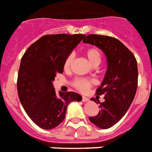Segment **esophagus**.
Returning a JSON list of instances; mask_svg holds the SVG:
<instances>
[{
	"instance_id": "obj_1",
	"label": "esophagus",
	"mask_w": 152,
	"mask_h": 152,
	"mask_svg": "<svg viewBox=\"0 0 152 152\" xmlns=\"http://www.w3.org/2000/svg\"><path fill=\"white\" fill-rule=\"evenodd\" d=\"M82 101H83V102H88V101H89V99H88V97L82 96Z\"/></svg>"
}]
</instances>
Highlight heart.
<instances>
[{"instance_id": "heart-1", "label": "heart", "mask_w": 152, "mask_h": 152, "mask_svg": "<svg viewBox=\"0 0 152 152\" xmlns=\"http://www.w3.org/2000/svg\"><path fill=\"white\" fill-rule=\"evenodd\" d=\"M85 55L87 57V59L89 61L93 66H98L102 60V55L97 48H89L85 51ZM73 60H74V56L69 55L67 58L64 62V70H69L70 69V66L72 65ZM94 84V81L92 79H88V78H83V77H77L73 81V86L75 87L77 90L82 92V93H86L89 89L91 86Z\"/></svg>"}]
</instances>
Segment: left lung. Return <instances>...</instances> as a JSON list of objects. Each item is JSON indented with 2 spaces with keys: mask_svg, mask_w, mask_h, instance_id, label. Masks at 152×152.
Listing matches in <instances>:
<instances>
[{
  "mask_svg": "<svg viewBox=\"0 0 152 152\" xmlns=\"http://www.w3.org/2000/svg\"><path fill=\"white\" fill-rule=\"evenodd\" d=\"M101 49L107 60V70L97 95H104L99 104V111L95 117H89L93 124L100 129H109L115 125L129 108L135 96L138 83L137 59L126 46L115 37L90 34L83 40Z\"/></svg>",
  "mask_w": 152,
  "mask_h": 152,
  "instance_id": "1",
  "label": "left lung"
}]
</instances>
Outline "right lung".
<instances>
[{"mask_svg":"<svg viewBox=\"0 0 152 152\" xmlns=\"http://www.w3.org/2000/svg\"><path fill=\"white\" fill-rule=\"evenodd\" d=\"M84 34L45 35L32 44L23 56L17 90L23 107L30 119L44 129L56 127L65 118L70 102L82 101L74 92H59L53 85L64 72V62L81 42Z\"/></svg>","mask_w":152,"mask_h":152,"instance_id":"right-lung-1","label":"right lung"}]
</instances>
